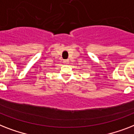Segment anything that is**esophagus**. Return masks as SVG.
<instances>
[{
	"mask_svg": "<svg viewBox=\"0 0 134 134\" xmlns=\"http://www.w3.org/2000/svg\"><path fill=\"white\" fill-rule=\"evenodd\" d=\"M63 63L65 64H68L69 63V60H63Z\"/></svg>",
	"mask_w": 134,
	"mask_h": 134,
	"instance_id": "obj_1",
	"label": "esophagus"
}]
</instances>
